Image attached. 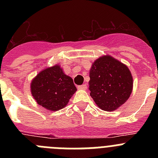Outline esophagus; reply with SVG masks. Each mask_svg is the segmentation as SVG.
Wrapping results in <instances>:
<instances>
[{
    "label": "esophagus",
    "instance_id": "obj_1",
    "mask_svg": "<svg viewBox=\"0 0 158 158\" xmlns=\"http://www.w3.org/2000/svg\"><path fill=\"white\" fill-rule=\"evenodd\" d=\"M78 89H83V90H85V89H87V85H86L85 84V85H79V86H78Z\"/></svg>",
    "mask_w": 158,
    "mask_h": 158
}]
</instances>
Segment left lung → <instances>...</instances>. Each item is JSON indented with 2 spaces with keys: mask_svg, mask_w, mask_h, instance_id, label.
Listing matches in <instances>:
<instances>
[{
  "mask_svg": "<svg viewBox=\"0 0 158 158\" xmlns=\"http://www.w3.org/2000/svg\"><path fill=\"white\" fill-rule=\"evenodd\" d=\"M90 96L100 108L112 111L125 103L133 89L128 67L110 55L100 57L89 72Z\"/></svg>",
  "mask_w": 158,
  "mask_h": 158,
  "instance_id": "1",
  "label": "left lung"
}]
</instances>
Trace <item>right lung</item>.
I'll list each match as a JSON object with an SVG mask.
<instances>
[{
	"mask_svg": "<svg viewBox=\"0 0 158 158\" xmlns=\"http://www.w3.org/2000/svg\"><path fill=\"white\" fill-rule=\"evenodd\" d=\"M76 91L73 79L59 65L42 70L31 83V95L37 104L52 111L65 107Z\"/></svg>",
	"mask_w": 158,
	"mask_h": 158,
	"instance_id": "add662e5",
	"label": "right lung"
}]
</instances>
